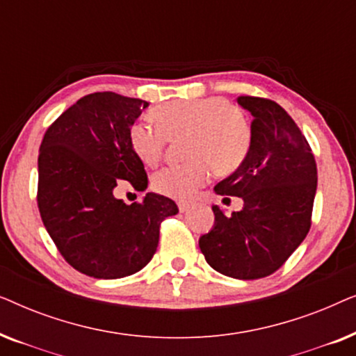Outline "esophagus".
I'll use <instances>...</instances> for the list:
<instances>
[{"mask_svg": "<svg viewBox=\"0 0 356 356\" xmlns=\"http://www.w3.org/2000/svg\"><path fill=\"white\" fill-rule=\"evenodd\" d=\"M178 209H179V212H186L188 209H189V204H186V202H179V204H178Z\"/></svg>", "mask_w": 356, "mask_h": 356, "instance_id": "esophagus-1", "label": "esophagus"}]
</instances>
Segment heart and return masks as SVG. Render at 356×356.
Returning a JSON list of instances; mask_svg holds the SVG:
<instances>
[{"label": "heart", "mask_w": 356, "mask_h": 356, "mask_svg": "<svg viewBox=\"0 0 356 356\" xmlns=\"http://www.w3.org/2000/svg\"><path fill=\"white\" fill-rule=\"evenodd\" d=\"M154 126L134 123L129 145L140 162L154 167L163 157L168 140L186 139V155L193 162L173 165L154 175L152 186L163 196L189 201L211 178V168L228 175L245 162L252 131L246 115L223 97L175 100L150 111Z\"/></svg>", "instance_id": "heart-1"}]
</instances>
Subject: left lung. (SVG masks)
<instances>
[{"instance_id": "left-lung-1", "label": "left lung", "mask_w": 356, "mask_h": 356, "mask_svg": "<svg viewBox=\"0 0 356 356\" xmlns=\"http://www.w3.org/2000/svg\"><path fill=\"white\" fill-rule=\"evenodd\" d=\"M238 104L252 115L251 149L213 191L241 197L245 206L230 217L213 206L216 223L199 248L212 269L254 280L280 269L308 235L318 168L308 140L279 104L251 95Z\"/></svg>"}]
</instances>
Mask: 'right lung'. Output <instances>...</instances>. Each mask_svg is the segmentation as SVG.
I'll use <instances>...</instances> for the list:
<instances>
[{"label":"right lung","instance_id":"obj_1","mask_svg":"<svg viewBox=\"0 0 356 356\" xmlns=\"http://www.w3.org/2000/svg\"><path fill=\"white\" fill-rule=\"evenodd\" d=\"M149 104L115 92L77 100L43 136L37 204L43 225L67 264L95 279H121L149 264L160 223L178 213L172 199L147 193L140 202L113 196L120 183L147 188L129 129Z\"/></svg>","mask_w":356,"mask_h":356}]
</instances>
